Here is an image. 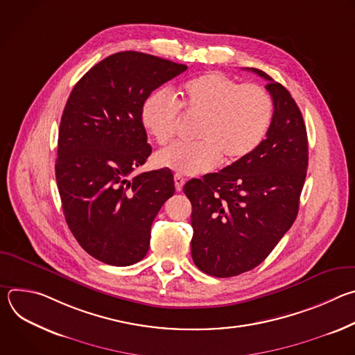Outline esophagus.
Segmentation results:
<instances>
[{
    "label": "esophagus",
    "instance_id": "esophagus-1",
    "mask_svg": "<svg viewBox=\"0 0 355 355\" xmlns=\"http://www.w3.org/2000/svg\"><path fill=\"white\" fill-rule=\"evenodd\" d=\"M174 182H175V189H177L178 192L182 191V187H184V184H185L184 177H181L180 174H175V175H174Z\"/></svg>",
    "mask_w": 355,
    "mask_h": 355
}]
</instances>
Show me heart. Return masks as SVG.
I'll return each instance as SVG.
<instances>
[{"label":"heart","mask_w":355,"mask_h":355,"mask_svg":"<svg viewBox=\"0 0 355 355\" xmlns=\"http://www.w3.org/2000/svg\"><path fill=\"white\" fill-rule=\"evenodd\" d=\"M180 107L200 118L198 141H175L156 155V164L182 175L214 170L220 160L236 163L264 140L274 112L270 94L260 85L241 84L220 73H208L185 83L180 104L167 91L151 94L143 104L141 122L159 144L170 141L180 122Z\"/></svg>","instance_id":"obj_1"}]
</instances>
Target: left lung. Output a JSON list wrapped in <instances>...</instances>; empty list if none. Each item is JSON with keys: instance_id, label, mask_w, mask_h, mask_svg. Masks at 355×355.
Returning a JSON list of instances; mask_svg holds the SVG:
<instances>
[{"instance_id": "1", "label": "left lung", "mask_w": 355, "mask_h": 355, "mask_svg": "<svg viewBox=\"0 0 355 355\" xmlns=\"http://www.w3.org/2000/svg\"><path fill=\"white\" fill-rule=\"evenodd\" d=\"M247 70L267 80L272 96L266 139L243 160L184 185L192 204V260L218 278L268 257L296 219L309 162L306 126L289 91L259 69Z\"/></svg>"}]
</instances>
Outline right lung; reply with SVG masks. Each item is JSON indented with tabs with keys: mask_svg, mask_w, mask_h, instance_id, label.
<instances>
[{
	"mask_svg": "<svg viewBox=\"0 0 355 355\" xmlns=\"http://www.w3.org/2000/svg\"><path fill=\"white\" fill-rule=\"evenodd\" d=\"M185 70L119 52L88 70L67 99L56 159L63 214L78 244L105 264L126 267L147 254L151 223L175 191L168 168L129 177L151 155L144 101Z\"/></svg>",
	"mask_w": 355,
	"mask_h": 355,
	"instance_id": "right-lung-1",
	"label": "right lung"
}]
</instances>
